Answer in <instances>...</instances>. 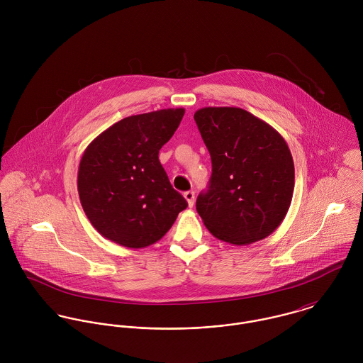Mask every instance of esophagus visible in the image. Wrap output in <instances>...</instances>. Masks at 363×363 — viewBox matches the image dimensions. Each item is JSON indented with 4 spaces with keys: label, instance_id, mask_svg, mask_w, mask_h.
Segmentation results:
<instances>
[{
    "label": "esophagus",
    "instance_id": "34e87169",
    "mask_svg": "<svg viewBox=\"0 0 363 363\" xmlns=\"http://www.w3.org/2000/svg\"><path fill=\"white\" fill-rule=\"evenodd\" d=\"M183 196H184V199H186V201H187L189 207H193V206H194V199H196L194 191H186Z\"/></svg>",
    "mask_w": 363,
    "mask_h": 363
}]
</instances>
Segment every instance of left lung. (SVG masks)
Listing matches in <instances>:
<instances>
[{"label":"left lung","instance_id":"obj_1","mask_svg":"<svg viewBox=\"0 0 363 363\" xmlns=\"http://www.w3.org/2000/svg\"><path fill=\"white\" fill-rule=\"evenodd\" d=\"M212 162L207 193L197 212L219 240L246 246L269 236L294 196L295 166L284 137L240 107L194 113Z\"/></svg>","mask_w":363,"mask_h":363}]
</instances>
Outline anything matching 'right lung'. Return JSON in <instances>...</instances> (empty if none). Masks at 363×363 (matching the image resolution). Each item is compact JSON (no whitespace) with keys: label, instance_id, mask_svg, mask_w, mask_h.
Returning a JSON list of instances; mask_svg holds the SVG:
<instances>
[{"label":"right lung","instance_id":"add662e5","mask_svg":"<svg viewBox=\"0 0 363 363\" xmlns=\"http://www.w3.org/2000/svg\"><path fill=\"white\" fill-rule=\"evenodd\" d=\"M183 116V107L130 116L86 147L78 194L88 219L107 240L128 249L151 246L187 207L157 156Z\"/></svg>","mask_w":363,"mask_h":363}]
</instances>
